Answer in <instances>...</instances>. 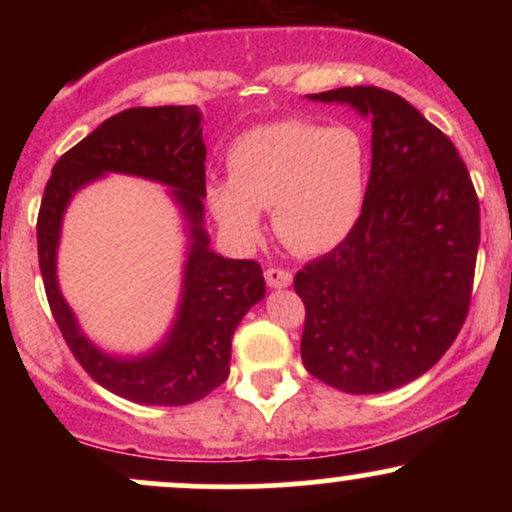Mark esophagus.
<instances>
[{
    "instance_id": "34e87169",
    "label": "esophagus",
    "mask_w": 512,
    "mask_h": 512,
    "mask_svg": "<svg viewBox=\"0 0 512 512\" xmlns=\"http://www.w3.org/2000/svg\"><path fill=\"white\" fill-rule=\"evenodd\" d=\"M264 279H267L269 289H286V286H291L293 276H291V272H286V269L269 267L267 272H264Z\"/></svg>"
}]
</instances>
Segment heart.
Returning <instances> with one entry per match:
<instances>
[{"instance_id": "b5f03b06", "label": "heart", "mask_w": 512, "mask_h": 512, "mask_svg": "<svg viewBox=\"0 0 512 512\" xmlns=\"http://www.w3.org/2000/svg\"><path fill=\"white\" fill-rule=\"evenodd\" d=\"M368 185L366 144L349 127L281 120L245 132L228 149V180L207 185L219 226L243 245L274 233L296 255H325L342 245L361 216Z\"/></svg>"}]
</instances>
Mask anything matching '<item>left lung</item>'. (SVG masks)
<instances>
[{"instance_id": "1", "label": "left lung", "mask_w": 512, "mask_h": 512, "mask_svg": "<svg viewBox=\"0 0 512 512\" xmlns=\"http://www.w3.org/2000/svg\"><path fill=\"white\" fill-rule=\"evenodd\" d=\"M308 98L368 117L373 161L354 231L293 281L305 303L301 358L325 385L378 395L436 366L462 330L479 199L450 139L397 93L344 86Z\"/></svg>"}]
</instances>
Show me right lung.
Wrapping results in <instances>:
<instances>
[{
    "label": "right lung",
    "instance_id": "right-lung-1",
    "mask_svg": "<svg viewBox=\"0 0 512 512\" xmlns=\"http://www.w3.org/2000/svg\"><path fill=\"white\" fill-rule=\"evenodd\" d=\"M202 113L197 105L129 108L105 120L52 168L38 214V260L52 315L76 361L117 397L151 407H180L207 397L231 370V339L245 313L264 298L262 267L228 260L209 248L204 228ZM108 172L171 187L188 233L181 303L174 325L139 357L108 355L75 322L56 281L61 219L81 186Z\"/></svg>",
    "mask_w": 512,
    "mask_h": 512
}]
</instances>
